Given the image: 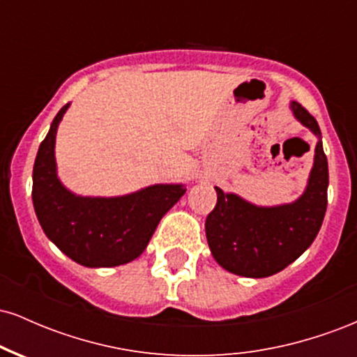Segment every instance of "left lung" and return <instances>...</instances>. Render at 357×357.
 <instances>
[{"label":"left lung","instance_id":"8db88e82","mask_svg":"<svg viewBox=\"0 0 357 357\" xmlns=\"http://www.w3.org/2000/svg\"><path fill=\"white\" fill-rule=\"evenodd\" d=\"M294 117L317 137L314 165L304 192L292 203L258 206L215 186V210L208 215L206 240L211 255L235 275L264 278L284 270L312 245L327 210L329 167L317 121L296 100Z\"/></svg>","mask_w":357,"mask_h":357}]
</instances>
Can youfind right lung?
I'll return each instance as SVG.
<instances>
[{"mask_svg": "<svg viewBox=\"0 0 357 357\" xmlns=\"http://www.w3.org/2000/svg\"><path fill=\"white\" fill-rule=\"evenodd\" d=\"M70 104L53 119L38 147L31 199L45 235L60 252L89 268L129 264L144 252L151 236L179 198L184 184H153L122 196H80L56 174L55 139Z\"/></svg>", "mask_w": 357, "mask_h": 357, "instance_id": "1", "label": "right lung"}]
</instances>
